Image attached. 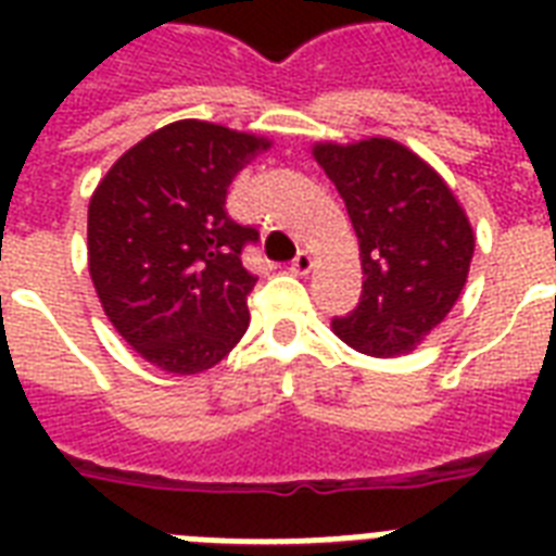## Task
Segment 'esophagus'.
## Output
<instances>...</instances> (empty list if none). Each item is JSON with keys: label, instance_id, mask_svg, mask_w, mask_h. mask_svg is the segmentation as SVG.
Masks as SVG:
<instances>
[{"label": "esophagus", "instance_id": "1", "mask_svg": "<svg viewBox=\"0 0 556 556\" xmlns=\"http://www.w3.org/2000/svg\"><path fill=\"white\" fill-rule=\"evenodd\" d=\"M312 268H314V256L308 251H300L294 256V262H291V270H294V274H300V277H303V274H308Z\"/></svg>", "mask_w": 556, "mask_h": 556}]
</instances>
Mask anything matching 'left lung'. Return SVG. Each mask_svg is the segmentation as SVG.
<instances>
[{"label":"left lung","mask_w":556,"mask_h":556,"mask_svg":"<svg viewBox=\"0 0 556 556\" xmlns=\"http://www.w3.org/2000/svg\"><path fill=\"white\" fill-rule=\"evenodd\" d=\"M312 155L346 201L364 294L331 329L361 355L413 352L462 296L476 236L447 181L392 138L320 141Z\"/></svg>","instance_id":"1"}]
</instances>
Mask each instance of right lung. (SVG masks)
Masks as SVG:
<instances>
[{
  "label": "right lung",
  "mask_w": 556,
  "mask_h": 556,
  "mask_svg": "<svg viewBox=\"0 0 556 556\" xmlns=\"http://www.w3.org/2000/svg\"><path fill=\"white\" fill-rule=\"evenodd\" d=\"M262 135L176 121L126 150L89 201V274L117 334L169 375L216 366L248 331L260 233L227 216L236 173Z\"/></svg>",
  "instance_id": "obj_1"
}]
</instances>
